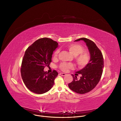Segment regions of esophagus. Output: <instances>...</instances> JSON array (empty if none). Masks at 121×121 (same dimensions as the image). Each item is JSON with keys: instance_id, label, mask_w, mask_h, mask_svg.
<instances>
[{"instance_id": "obj_1", "label": "esophagus", "mask_w": 121, "mask_h": 121, "mask_svg": "<svg viewBox=\"0 0 121 121\" xmlns=\"http://www.w3.org/2000/svg\"><path fill=\"white\" fill-rule=\"evenodd\" d=\"M60 75H61V76H65L66 75V73H60Z\"/></svg>"}]
</instances>
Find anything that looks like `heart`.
<instances>
[{"mask_svg":"<svg viewBox=\"0 0 121 121\" xmlns=\"http://www.w3.org/2000/svg\"><path fill=\"white\" fill-rule=\"evenodd\" d=\"M67 48L72 54L75 56V60L76 63L80 67H85L86 66L90 61V56L89 54L85 52L84 48L81 45L78 44H71L67 46ZM59 50L57 49L54 52L53 56L54 58L58 57ZM73 67V64L70 63H61L59 68L64 72H66Z\"/></svg>","mask_w":121,"mask_h":121,"instance_id":"heart-1","label":"heart"}]
</instances>
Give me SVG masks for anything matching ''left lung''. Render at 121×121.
Here are the masks:
<instances>
[{"label": "left lung", "instance_id": "left-lung-1", "mask_svg": "<svg viewBox=\"0 0 121 121\" xmlns=\"http://www.w3.org/2000/svg\"><path fill=\"white\" fill-rule=\"evenodd\" d=\"M81 40L86 43L90 54V61L85 67L76 72L82 75L79 80L76 76L72 74L73 81L68 86L73 92L84 94L93 89L99 82L103 72L104 61L102 52L93 41L82 38L75 41Z\"/></svg>", "mask_w": 121, "mask_h": 121}]
</instances>
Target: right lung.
I'll use <instances>...</instances> for the list:
<instances>
[{
  "label": "right lung",
  "instance_id": "1",
  "mask_svg": "<svg viewBox=\"0 0 121 121\" xmlns=\"http://www.w3.org/2000/svg\"><path fill=\"white\" fill-rule=\"evenodd\" d=\"M58 43L48 38L39 39L26 50L22 59L21 74L23 81L31 91L38 94L47 92L54 85L58 72H44L52 62L53 52Z\"/></svg>",
  "mask_w": 121,
  "mask_h": 121
}]
</instances>
